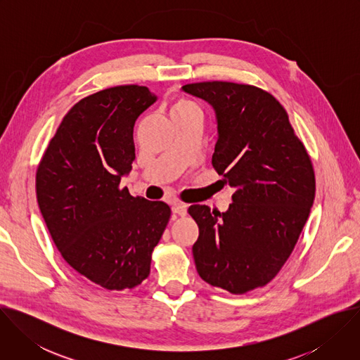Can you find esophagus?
<instances>
[{
  "instance_id": "1",
  "label": "esophagus",
  "mask_w": 360,
  "mask_h": 360,
  "mask_svg": "<svg viewBox=\"0 0 360 360\" xmlns=\"http://www.w3.org/2000/svg\"><path fill=\"white\" fill-rule=\"evenodd\" d=\"M172 212L174 215H178V217H185L186 215V205L185 203H175L172 207Z\"/></svg>"
}]
</instances>
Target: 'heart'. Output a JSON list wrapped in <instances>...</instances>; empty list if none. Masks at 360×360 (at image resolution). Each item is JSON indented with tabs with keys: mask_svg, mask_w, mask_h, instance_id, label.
<instances>
[{
	"mask_svg": "<svg viewBox=\"0 0 360 360\" xmlns=\"http://www.w3.org/2000/svg\"><path fill=\"white\" fill-rule=\"evenodd\" d=\"M193 110H198L193 102H191L186 98H179L174 102V105L171 108V115L184 114V112H189V111H193Z\"/></svg>",
	"mask_w": 360,
	"mask_h": 360,
	"instance_id": "1",
	"label": "heart"
}]
</instances>
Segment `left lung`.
<instances>
[{
  "label": "left lung",
  "instance_id": "obj_1",
  "mask_svg": "<svg viewBox=\"0 0 360 360\" xmlns=\"http://www.w3.org/2000/svg\"><path fill=\"white\" fill-rule=\"evenodd\" d=\"M182 89L214 107L212 165L236 189L226 212L189 207L199 228L195 266L207 283L243 295L268 285L290 256L314 205V165L286 110L268 91L226 81Z\"/></svg>",
  "mask_w": 360,
  "mask_h": 360
}]
</instances>
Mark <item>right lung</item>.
Returning <instances> with one entry per match:
<instances>
[{"label": "right lung", "mask_w": 360, "mask_h": 360, "mask_svg": "<svg viewBox=\"0 0 360 360\" xmlns=\"http://www.w3.org/2000/svg\"><path fill=\"white\" fill-rule=\"evenodd\" d=\"M155 99L135 84L82 98L37 168L38 207L61 256L108 290L132 289L148 278L152 250L171 218L165 202L120 186L135 160V121Z\"/></svg>", "instance_id": "1"}]
</instances>
